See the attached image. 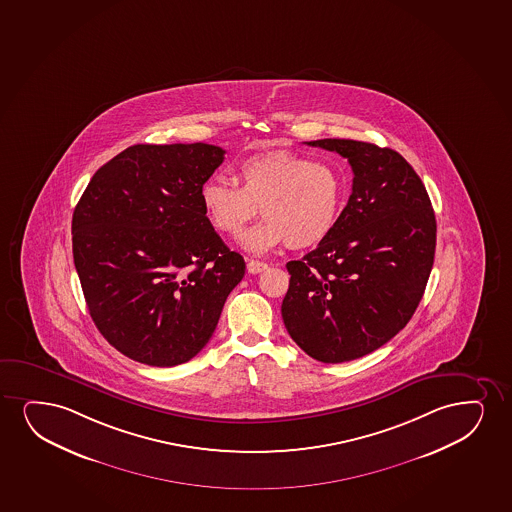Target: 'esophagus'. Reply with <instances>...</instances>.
I'll return each instance as SVG.
<instances>
[{
	"mask_svg": "<svg viewBox=\"0 0 512 512\" xmlns=\"http://www.w3.org/2000/svg\"><path fill=\"white\" fill-rule=\"evenodd\" d=\"M266 268H268V265L263 263V261H258V259H249V261H247V272L253 273V275L265 272Z\"/></svg>",
	"mask_w": 512,
	"mask_h": 512,
	"instance_id": "esophagus-1",
	"label": "esophagus"
}]
</instances>
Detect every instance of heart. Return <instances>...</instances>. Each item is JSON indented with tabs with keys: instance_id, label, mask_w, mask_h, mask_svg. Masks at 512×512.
I'll return each instance as SVG.
<instances>
[{
	"instance_id": "b5f03b06",
	"label": "heart",
	"mask_w": 512,
	"mask_h": 512,
	"mask_svg": "<svg viewBox=\"0 0 512 512\" xmlns=\"http://www.w3.org/2000/svg\"><path fill=\"white\" fill-rule=\"evenodd\" d=\"M235 182L211 178L201 187L209 225L237 237L259 214L265 218L244 233L242 244L265 253L287 242L292 249L329 237L343 213L344 182L336 168L292 152L256 154L240 161Z\"/></svg>"
}]
</instances>
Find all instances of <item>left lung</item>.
<instances>
[{"label": "left lung", "mask_w": 512, "mask_h": 512, "mask_svg": "<svg viewBox=\"0 0 512 512\" xmlns=\"http://www.w3.org/2000/svg\"><path fill=\"white\" fill-rule=\"evenodd\" d=\"M308 145L346 157L353 187L329 237L287 263L282 318L306 355L350 362L414 315L433 268L436 220L421 178L395 150L339 138Z\"/></svg>", "instance_id": "8db88e82"}]
</instances>
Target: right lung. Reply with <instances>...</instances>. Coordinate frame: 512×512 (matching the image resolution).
I'll return each mask as SVG.
<instances>
[{
	"mask_svg": "<svg viewBox=\"0 0 512 512\" xmlns=\"http://www.w3.org/2000/svg\"><path fill=\"white\" fill-rule=\"evenodd\" d=\"M223 159L207 143L133 145L98 169L74 209L72 254L91 318L135 362L194 358L246 273L202 209L201 187Z\"/></svg>",
	"mask_w": 512,
	"mask_h": 512,
	"instance_id": "add662e5",
	"label": "right lung"
}]
</instances>
